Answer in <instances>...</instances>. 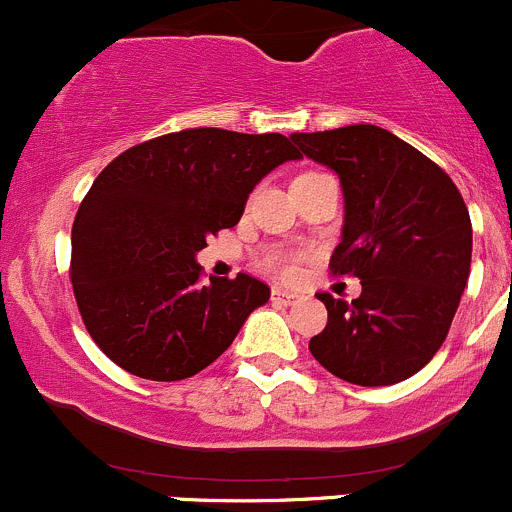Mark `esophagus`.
Here are the masks:
<instances>
[{
    "label": "esophagus",
    "mask_w": 512,
    "mask_h": 512,
    "mask_svg": "<svg viewBox=\"0 0 512 512\" xmlns=\"http://www.w3.org/2000/svg\"><path fill=\"white\" fill-rule=\"evenodd\" d=\"M271 300H273V303H278V305H295V303H300V300H303V295L286 291V288H273Z\"/></svg>",
    "instance_id": "esophagus-1"
}]
</instances>
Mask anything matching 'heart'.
Masks as SVG:
<instances>
[{"instance_id":"1","label":"heart","mask_w":512,"mask_h":512,"mask_svg":"<svg viewBox=\"0 0 512 512\" xmlns=\"http://www.w3.org/2000/svg\"><path fill=\"white\" fill-rule=\"evenodd\" d=\"M266 268L271 273H276V276H281V278H291L293 273H295V266L291 263V258H286V256H271L266 261Z\"/></svg>"}]
</instances>
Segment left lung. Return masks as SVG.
Masks as SVG:
<instances>
[{"label": "left lung", "mask_w": 512, "mask_h": 512, "mask_svg": "<svg viewBox=\"0 0 512 512\" xmlns=\"http://www.w3.org/2000/svg\"><path fill=\"white\" fill-rule=\"evenodd\" d=\"M291 140L340 177L345 224L330 266L362 283L352 303L318 295L328 325L310 352L360 387L409 379L444 345L468 283L473 231L461 192L436 162L377 125Z\"/></svg>", "instance_id": "8db88e82"}]
</instances>
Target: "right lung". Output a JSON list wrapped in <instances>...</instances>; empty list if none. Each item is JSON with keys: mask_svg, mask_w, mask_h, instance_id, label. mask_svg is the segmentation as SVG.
Here are the masks:
<instances>
[{"mask_svg": "<svg viewBox=\"0 0 512 512\" xmlns=\"http://www.w3.org/2000/svg\"><path fill=\"white\" fill-rule=\"evenodd\" d=\"M300 160L281 133L194 128L130 147L96 177L71 231V283L88 333L135 377L177 382L234 342L271 288L202 283L197 254L231 229L271 170Z\"/></svg>", "mask_w": 512, "mask_h": 512, "instance_id": "obj_1", "label": "right lung"}]
</instances>
